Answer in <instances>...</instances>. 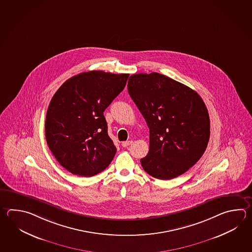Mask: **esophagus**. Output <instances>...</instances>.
Instances as JSON below:
<instances>
[{
  "instance_id": "esophagus-1",
  "label": "esophagus",
  "mask_w": 252,
  "mask_h": 252,
  "mask_svg": "<svg viewBox=\"0 0 252 252\" xmlns=\"http://www.w3.org/2000/svg\"><path fill=\"white\" fill-rule=\"evenodd\" d=\"M132 143H133L132 141H126V142L122 143V146H123V147H127L130 144H132Z\"/></svg>"
}]
</instances>
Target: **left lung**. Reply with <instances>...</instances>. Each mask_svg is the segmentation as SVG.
<instances>
[{"label":"left lung","mask_w":252,"mask_h":252,"mask_svg":"<svg viewBox=\"0 0 252 252\" xmlns=\"http://www.w3.org/2000/svg\"><path fill=\"white\" fill-rule=\"evenodd\" d=\"M129 95L150 129L144 170L159 180H171L196 163L210 137V119L198 93L158 72L131 75Z\"/></svg>","instance_id":"1"}]
</instances>
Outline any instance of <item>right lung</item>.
Masks as SVG:
<instances>
[{
    "label": "right lung",
    "mask_w": 252,
    "mask_h": 252,
    "mask_svg": "<svg viewBox=\"0 0 252 252\" xmlns=\"http://www.w3.org/2000/svg\"><path fill=\"white\" fill-rule=\"evenodd\" d=\"M128 73L82 72L63 82L46 112V139L57 161L74 175L92 177L112 161L105 109L121 93Z\"/></svg>",
    "instance_id": "add662e5"
}]
</instances>
